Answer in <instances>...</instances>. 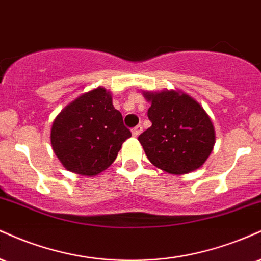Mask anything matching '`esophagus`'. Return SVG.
Masks as SVG:
<instances>
[{
  "label": "esophagus",
  "instance_id": "obj_1",
  "mask_svg": "<svg viewBox=\"0 0 261 261\" xmlns=\"http://www.w3.org/2000/svg\"><path fill=\"white\" fill-rule=\"evenodd\" d=\"M142 132H143L142 125H137V127H134L133 129H132V134H133V137L137 138L140 133H142Z\"/></svg>",
  "mask_w": 261,
  "mask_h": 261
}]
</instances>
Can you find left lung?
I'll return each instance as SVG.
<instances>
[{"label":"left lung","instance_id":"1","mask_svg":"<svg viewBox=\"0 0 261 261\" xmlns=\"http://www.w3.org/2000/svg\"><path fill=\"white\" fill-rule=\"evenodd\" d=\"M144 97L151 103L148 117L152 124L138 140L149 161L172 174L203 166L215 145V129L200 103L176 90L145 91Z\"/></svg>","mask_w":261,"mask_h":261}]
</instances>
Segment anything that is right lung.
I'll use <instances>...</instances> for the list:
<instances>
[{"instance_id":"right-lung-1","label":"right lung","mask_w":261,"mask_h":261,"mask_svg":"<svg viewBox=\"0 0 261 261\" xmlns=\"http://www.w3.org/2000/svg\"><path fill=\"white\" fill-rule=\"evenodd\" d=\"M130 130L112 105L111 93L96 88L68 103L55 118L51 145L70 172L96 176L112 165Z\"/></svg>"}]
</instances>
